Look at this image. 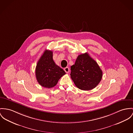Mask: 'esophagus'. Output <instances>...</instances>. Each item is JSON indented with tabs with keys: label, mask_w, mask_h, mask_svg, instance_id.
<instances>
[{
	"label": "esophagus",
	"mask_w": 133,
	"mask_h": 133,
	"mask_svg": "<svg viewBox=\"0 0 133 133\" xmlns=\"http://www.w3.org/2000/svg\"><path fill=\"white\" fill-rule=\"evenodd\" d=\"M64 71H65L66 72V73H67L69 72V68H68V67H65V68H64Z\"/></svg>",
	"instance_id": "34e87169"
}]
</instances>
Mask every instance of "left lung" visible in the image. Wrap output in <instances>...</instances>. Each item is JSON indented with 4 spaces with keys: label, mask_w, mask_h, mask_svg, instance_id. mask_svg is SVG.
<instances>
[{
    "label": "left lung",
    "mask_w": 133,
    "mask_h": 133,
    "mask_svg": "<svg viewBox=\"0 0 133 133\" xmlns=\"http://www.w3.org/2000/svg\"><path fill=\"white\" fill-rule=\"evenodd\" d=\"M71 78L75 85L83 91L94 89L102 77V71L88 53L79 55L71 66Z\"/></svg>",
    "instance_id": "obj_1"
}]
</instances>
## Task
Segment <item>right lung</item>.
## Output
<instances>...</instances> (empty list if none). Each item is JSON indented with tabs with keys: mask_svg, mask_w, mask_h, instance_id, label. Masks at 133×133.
<instances>
[{
	"mask_svg": "<svg viewBox=\"0 0 133 133\" xmlns=\"http://www.w3.org/2000/svg\"><path fill=\"white\" fill-rule=\"evenodd\" d=\"M65 72L57 65L52 59V51L45 50L37 63L35 69L36 79L43 87H55Z\"/></svg>",
	"mask_w": 133,
	"mask_h": 133,
	"instance_id": "add662e5",
	"label": "right lung"
}]
</instances>
